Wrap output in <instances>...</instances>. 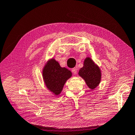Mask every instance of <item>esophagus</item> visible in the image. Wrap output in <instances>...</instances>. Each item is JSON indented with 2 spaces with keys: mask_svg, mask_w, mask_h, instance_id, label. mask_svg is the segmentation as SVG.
I'll return each instance as SVG.
<instances>
[{
  "mask_svg": "<svg viewBox=\"0 0 135 135\" xmlns=\"http://www.w3.org/2000/svg\"><path fill=\"white\" fill-rule=\"evenodd\" d=\"M72 72L73 73V74H76L77 73V69L76 68H73L71 69Z\"/></svg>",
  "mask_w": 135,
  "mask_h": 135,
  "instance_id": "1",
  "label": "esophagus"
}]
</instances>
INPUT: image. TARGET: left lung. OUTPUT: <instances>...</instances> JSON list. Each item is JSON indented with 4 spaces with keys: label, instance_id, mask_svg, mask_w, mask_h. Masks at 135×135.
<instances>
[{
    "label": "left lung",
    "instance_id": "1",
    "mask_svg": "<svg viewBox=\"0 0 135 135\" xmlns=\"http://www.w3.org/2000/svg\"><path fill=\"white\" fill-rule=\"evenodd\" d=\"M79 75L84 80L90 89L97 88L101 79V72L99 67L89 57L84 59L83 67L80 69Z\"/></svg>",
    "mask_w": 135,
    "mask_h": 135
}]
</instances>
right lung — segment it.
Wrapping results in <instances>:
<instances>
[{"mask_svg": "<svg viewBox=\"0 0 135 135\" xmlns=\"http://www.w3.org/2000/svg\"><path fill=\"white\" fill-rule=\"evenodd\" d=\"M42 74L46 88L55 95L60 94L65 82L72 76L70 70L61 67L54 58L45 65Z\"/></svg>", "mask_w": 135, "mask_h": 135, "instance_id": "add662e5", "label": "right lung"}]
</instances>
